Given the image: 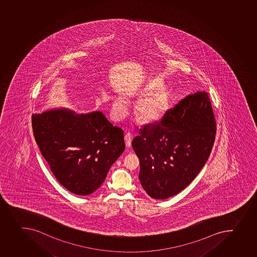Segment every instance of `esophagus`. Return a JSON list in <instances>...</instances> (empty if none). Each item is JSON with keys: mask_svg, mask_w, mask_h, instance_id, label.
I'll return each mask as SVG.
<instances>
[{"mask_svg": "<svg viewBox=\"0 0 257 257\" xmlns=\"http://www.w3.org/2000/svg\"><path fill=\"white\" fill-rule=\"evenodd\" d=\"M124 142L126 147H131V145H132V137H131V135L128 134V133L124 135Z\"/></svg>", "mask_w": 257, "mask_h": 257, "instance_id": "esophagus-1", "label": "esophagus"}]
</instances>
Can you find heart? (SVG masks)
Here are the masks:
<instances>
[{
	"instance_id": "obj_1",
	"label": "heart",
	"mask_w": 257,
	"mask_h": 257,
	"mask_svg": "<svg viewBox=\"0 0 257 257\" xmlns=\"http://www.w3.org/2000/svg\"><path fill=\"white\" fill-rule=\"evenodd\" d=\"M146 90H138L130 97H140L146 93ZM170 105V96L165 90L156 88L149 92L138 102L135 113L140 119L147 123L158 122L165 116ZM128 102L124 97L118 96L112 102V115L117 121L122 120L128 112Z\"/></svg>"
}]
</instances>
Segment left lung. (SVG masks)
Here are the masks:
<instances>
[{
  "label": "left lung",
  "instance_id": "1",
  "mask_svg": "<svg viewBox=\"0 0 257 257\" xmlns=\"http://www.w3.org/2000/svg\"><path fill=\"white\" fill-rule=\"evenodd\" d=\"M216 124L208 92L198 91L168 110L160 122L146 125L133 140L140 160V179L151 198L181 192L205 165Z\"/></svg>",
  "mask_w": 257,
  "mask_h": 257
}]
</instances>
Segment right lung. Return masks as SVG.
Instances as JSON below:
<instances>
[{
	"label": "right lung",
	"instance_id": "1",
	"mask_svg": "<svg viewBox=\"0 0 257 257\" xmlns=\"http://www.w3.org/2000/svg\"><path fill=\"white\" fill-rule=\"evenodd\" d=\"M32 119L36 142L53 175L77 195L96 191L124 151L122 130L101 111L77 113L55 107L33 114Z\"/></svg>",
	"mask_w": 257,
	"mask_h": 257
}]
</instances>
